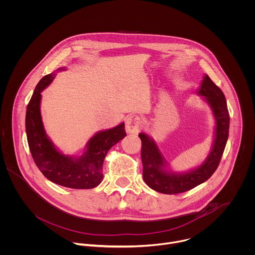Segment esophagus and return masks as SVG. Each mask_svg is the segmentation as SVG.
<instances>
[{"label": "esophagus", "mask_w": 255, "mask_h": 255, "mask_svg": "<svg viewBox=\"0 0 255 255\" xmlns=\"http://www.w3.org/2000/svg\"><path fill=\"white\" fill-rule=\"evenodd\" d=\"M142 128V121L139 116L132 115L125 120V129L128 134L137 135Z\"/></svg>", "instance_id": "esophagus-1"}]
</instances>
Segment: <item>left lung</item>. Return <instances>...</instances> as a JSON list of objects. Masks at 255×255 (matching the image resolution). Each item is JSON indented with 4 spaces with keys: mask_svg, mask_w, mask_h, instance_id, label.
Instances as JSON below:
<instances>
[{
    "mask_svg": "<svg viewBox=\"0 0 255 255\" xmlns=\"http://www.w3.org/2000/svg\"><path fill=\"white\" fill-rule=\"evenodd\" d=\"M199 94L205 96L213 108L216 121V139L213 150L199 168L184 174H175L164 170L165 160L152 139L140 133L142 142L141 159L145 183L156 192L175 195L187 192L209 180L218 169L222 160L230 132V113L222 89L206 74Z\"/></svg>",
    "mask_w": 255,
    "mask_h": 255,
    "instance_id": "8db88e82",
    "label": "left lung"
}]
</instances>
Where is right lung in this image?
I'll return each instance as SVG.
<instances>
[{"instance_id":"1","label":"right lung","mask_w":255,"mask_h":255,"mask_svg":"<svg viewBox=\"0 0 255 255\" xmlns=\"http://www.w3.org/2000/svg\"><path fill=\"white\" fill-rule=\"evenodd\" d=\"M54 75L50 73L39 80L26 107L25 132L30 154L38 170L52 183L70 189H93L102 181L107 152L126 136L125 125L95 134L87 144L86 153L76 160L59 153L45 135L39 110L40 92Z\"/></svg>"}]
</instances>
